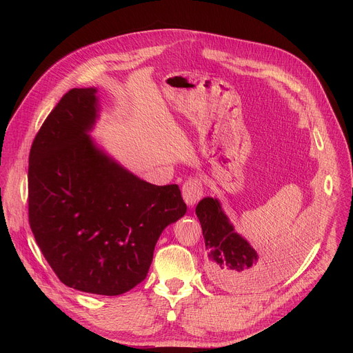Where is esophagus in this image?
<instances>
[{
	"label": "esophagus",
	"instance_id": "34e87169",
	"mask_svg": "<svg viewBox=\"0 0 353 353\" xmlns=\"http://www.w3.org/2000/svg\"><path fill=\"white\" fill-rule=\"evenodd\" d=\"M181 196L189 206H194L203 197V184L199 177H190L183 183Z\"/></svg>",
	"mask_w": 353,
	"mask_h": 353
}]
</instances>
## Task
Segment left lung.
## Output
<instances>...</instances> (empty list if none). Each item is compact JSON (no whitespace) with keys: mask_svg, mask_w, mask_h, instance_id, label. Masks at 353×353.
<instances>
[{"mask_svg":"<svg viewBox=\"0 0 353 353\" xmlns=\"http://www.w3.org/2000/svg\"><path fill=\"white\" fill-rule=\"evenodd\" d=\"M209 253V277L221 289L252 292L270 285L286 261H261L256 250L229 223L217 199L206 197L196 208Z\"/></svg>","mask_w":353,"mask_h":353,"instance_id":"8db88e82","label":"left lung"}]
</instances>
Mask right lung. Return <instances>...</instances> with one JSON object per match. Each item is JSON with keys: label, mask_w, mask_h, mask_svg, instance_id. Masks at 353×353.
I'll list each match as a JSON object with an SVG mask.
<instances>
[{"label": "right lung", "mask_w": 353, "mask_h": 353, "mask_svg": "<svg viewBox=\"0 0 353 353\" xmlns=\"http://www.w3.org/2000/svg\"><path fill=\"white\" fill-rule=\"evenodd\" d=\"M96 88H72L37 133L28 159V221L68 288L117 296L145 279L157 240L188 210L177 184L154 186L92 145Z\"/></svg>", "instance_id": "1"}]
</instances>
